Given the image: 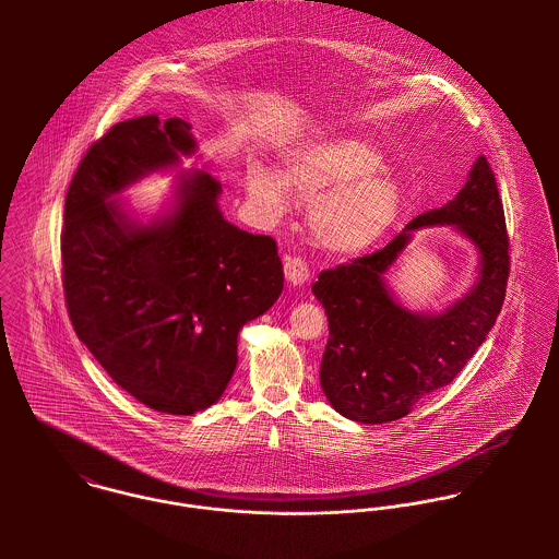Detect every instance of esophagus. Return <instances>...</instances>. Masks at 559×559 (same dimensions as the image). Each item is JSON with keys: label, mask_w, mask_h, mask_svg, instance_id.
I'll list each match as a JSON object with an SVG mask.
<instances>
[{"label": "esophagus", "mask_w": 559, "mask_h": 559, "mask_svg": "<svg viewBox=\"0 0 559 559\" xmlns=\"http://www.w3.org/2000/svg\"><path fill=\"white\" fill-rule=\"evenodd\" d=\"M284 273H286V280L293 284V286H301L304 282H308L310 277V266L304 258L299 255H288L284 260Z\"/></svg>", "instance_id": "obj_1"}]
</instances>
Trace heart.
<instances>
[{"label": "heart", "instance_id": "b5f03b06", "mask_svg": "<svg viewBox=\"0 0 559 559\" xmlns=\"http://www.w3.org/2000/svg\"><path fill=\"white\" fill-rule=\"evenodd\" d=\"M381 163L361 140H322L286 155L282 176L264 167L249 169L247 191L266 217H277L286 209L288 185L312 202V233L324 249L359 253L388 233L400 211L399 185L379 169Z\"/></svg>", "mask_w": 559, "mask_h": 559}]
</instances>
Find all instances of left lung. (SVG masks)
<instances>
[{"label":"left lung","mask_w":559,"mask_h":559,"mask_svg":"<svg viewBox=\"0 0 559 559\" xmlns=\"http://www.w3.org/2000/svg\"><path fill=\"white\" fill-rule=\"evenodd\" d=\"M456 225L480 249L475 290L439 318L411 316L382 275L424 225ZM510 237L490 163L481 155L461 193L417 215L383 249L326 269L314 282L329 320L320 385L337 413L361 424L404 417L417 400L452 383L486 340L506 299Z\"/></svg>","instance_id":"left-lung-1"}]
</instances>
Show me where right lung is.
<instances>
[{
  "instance_id": "right-lung-1",
  "label": "right lung",
  "mask_w": 559,
  "mask_h": 559,
  "mask_svg": "<svg viewBox=\"0 0 559 559\" xmlns=\"http://www.w3.org/2000/svg\"><path fill=\"white\" fill-rule=\"evenodd\" d=\"M191 127L157 114L116 122L71 180L62 286L75 333L105 372L146 406L191 415L222 399L237 368L240 326L284 288L277 242L228 224L222 182L195 171L176 211L138 226L111 195L191 155Z\"/></svg>"
}]
</instances>
